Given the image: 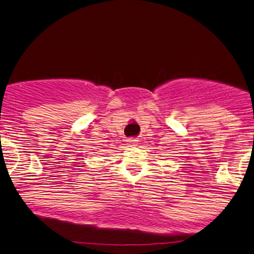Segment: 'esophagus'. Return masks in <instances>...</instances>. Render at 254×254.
Wrapping results in <instances>:
<instances>
[{
	"instance_id": "34e87169",
	"label": "esophagus",
	"mask_w": 254,
	"mask_h": 254,
	"mask_svg": "<svg viewBox=\"0 0 254 254\" xmlns=\"http://www.w3.org/2000/svg\"><path fill=\"white\" fill-rule=\"evenodd\" d=\"M128 143L131 144L132 146H135V145L137 144V139H135V138H129V139H128Z\"/></svg>"
}]
</instances>
